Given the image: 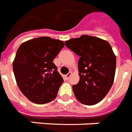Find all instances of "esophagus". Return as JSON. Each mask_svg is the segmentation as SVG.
Wrapping results in <instances>:
<instances>
[{
    "label": "esophagus",
    "mask_w": 132,
    "mask_h": 132,
    "mask_svg": "<svg viewBox=\"0 0 132 132\" xmlns=\"http://www.w3.org/2000/svg\"><path fill=\"white\" fill-rule=\"evenodd\" d=\"M71 71H69V72L67 74L65 75V78L67 79V80H68V79H69V77L71 76Z\"/></svg>",
    "instance_id": "34e87169"
}]
</instances>
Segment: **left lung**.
<instances>
[{"label":"left lung","mask_w":132,"mask_h":132,"mask_svg":"<svg viewBox=\"0 0 132 132\" xmlns=\"http://www.w3.org/2000/svg\"><path fill=\"white\" fill-rule=\"evenodd\" d=\"M80 56V81L73 85L79 102L92 106L102 101L110 90L116 71V56L108 42L95 37L82 35L65 42Z\"/></svg>","instance_id":"obj_1"}]
</instances>
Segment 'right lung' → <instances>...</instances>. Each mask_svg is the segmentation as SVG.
Returning <instances> with one entry per match:
<instances>
[{
  "instance_id": "right-lung-1",
  "label": "right lung",
  "mask_w": 132,
  "mask_h": 132,
  "mask_svg": "<svg viewBox=\"0 0 132 132\" xmlns=\"http://www.w3.org/2000/svg\"><path fill=\"white\" fill-rule=\"evenodd\" d=\"M64 46L63 41L41 37L18 48L13 69L20 90L30 102L44 104L56 98L63 79L53 61Z\"/></svg>"
}]
</instances>
